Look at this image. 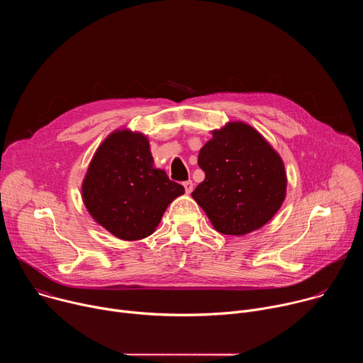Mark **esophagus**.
<instances>
[{
    "instance_id": "esophagus-1",
    "label": "esophagus",
    "mask_w": 363,
    "mask_h": 363,
    "mask_svg": "<svg viewBox=\"0 0 363 363\" xmlns=\"http://www.w3.org/2000/svg\"><path fill=\"white\" fill-rule=\"evenodd\" d=\"M184 188H185L186 194H191V192H192V189H194V184H192V181H185V182H184Z\"/></svg>"
}]
</instances>
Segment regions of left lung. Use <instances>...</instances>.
<instances>
[{"label": "left lung", "instance_id": "obj_1", "mask_svg": "<svg viewBox=\"0 0 363 363\" xmlns=\"http://www.w3.org/2000/svg\"><path fill=\"white\" fill-rule=\"evenodd\" d=\"M205 179L192 198L225 235H244L263 227L279 211L287 178L269 142L241 122L213 132L198 155Z\"/></svg>", "mask_w": 363, "mask_h": 363}]
</instances>
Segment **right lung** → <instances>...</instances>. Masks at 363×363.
<instances>
[{"label":"right lung","instance_id":"1","mask_svg":"<svg viewBox=\"0 0 363 363\" xmlns=\"http://www.w3.org/2000/svg\"><path fill=\"white\" fill-rule=\"evenodd\" d=\"M82 192L96 223L118 238L135 241L155 231L168 205L185 189L153 168L142 133L118 130L96 150Z\"/></svg>","mask_w":363,"mask_h":363}]
</instances>
